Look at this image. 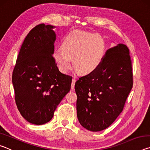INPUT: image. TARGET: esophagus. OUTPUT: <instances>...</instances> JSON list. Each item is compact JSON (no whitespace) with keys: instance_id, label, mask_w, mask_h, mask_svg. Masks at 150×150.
Masks as SVG:
<instances>
[{"instance_id":"esophagus-1","label":"esophagus","mask_w":150,"mask_h":150,"mask_svg":"<svg viewBox=\"0 0 150 150\" xmlns=\"http://www.w3.org/2000/svg\"><path fill=\"white\" fill-rule=\"evenodd\" d=\"M75 81H75V79H73V80H72V83H71V90H72V91L74 90Z\"/></svg>"}]
</instances>
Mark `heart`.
I'll use <instances>...</instances> for the list:
<instances>
[{
    "label": "heart",
    "mask_w": 150,
    "mask_h": 150,
    "mask_svg": "<svg viewBox=\"0 0 150 150\" xmlns=\"http://www.w3.org/2000/svg\"><path fill=\"white\" fill-rule=\"evenodd\" d=\"M105 43L97 34L76 32L67 35L62 48L55 50L54 57L61 71L67 73L71 67L80 74H88L97 69L105 54Z\"/></svg>",
    "instance_id": "heart-1"
}]
</instances>
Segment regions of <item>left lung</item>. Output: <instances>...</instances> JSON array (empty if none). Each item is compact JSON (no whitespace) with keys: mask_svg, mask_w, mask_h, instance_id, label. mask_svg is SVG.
<instances>
[{"mask_svg":"<svg viewBox=\"0 0 150 150\" xmlns=\"http://www.w3.org/2000/svg\"><path fill=\"white\" fill-rule=\"evenodd\" d=\"M132 87L130 51L119 44L106 51L97 69L76 81L77 114L81 126L92 132L108 128L122 112Z\"/></svg>","mask_w":150,"mask_h":150,"instance_id":"8db88e82","label":"left lung"}]
</instances>
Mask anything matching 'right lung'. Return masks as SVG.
Wrapping results in <instances>:
<instances>
[{
	"label": "right lung",
	"instance_id": "obj_1",
	"mask_svg": "<svg viewBox=\"0 0 150 150\" xmlns=\"http://www.w3.org/2000/svg\"><path fill=\"white\" fill-rule=\"evenodd\" d=\"M53 28L43 23L30 30L12 73L17 108L28 122L35 125L52 120L71 85L72 77L59 71L53 56L56 38Z\"/></svg>",
	"mask_w": 150,
	"mask_h": 150
}]
</instances>
